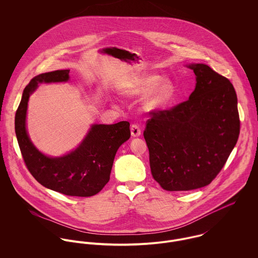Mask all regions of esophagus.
Instances as JSON below:
<instances>
[{"mask_svg": "<svg viewBox=\"0 0 258 258\" xmlns=\"http://www.w3.org/2000/svg\"><path fill=\"white\" fill-rule=\"evenodd\" d=\"M130 129H131V135H132L133 137H138V136L141 135V129H140L139 125H137V124H132Z\"/></svg>", "mask_w": 258, "mask_h": 258, "instance_id": "34e87169", "label": "esophagus"}]
</instances>
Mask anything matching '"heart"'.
<instances>
[{
    "label": "heart",
    "mask_w": 258,
    "mask_h": 258,
    "mask_svg": "<svg viewBox=\"0 0 258 258\" xmlns=\"http://www.w3.org/2000/svg\"><path fill=\"white\" fill-rule=\"evenodd\" d=\"M156 75H146L137 78L128 86H126L124 93L128 96L141 95L144 92L151 89L148 92L144 100V107L147 110H156L164 107L171 99L173 95L172 84L165 79L159 80Z\"/></svg>",
    "instance_id": "obj_1"
}]
</instances>
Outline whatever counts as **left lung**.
<instances>
[{
    "label": "left lung",
    "instance_id": "left-lung-1",
    "mask_svg": "<svg viewBox=\"0 0 258 258\" xmlns=\"http://www.w3.org/2000/svg\"><path fill=\"white\" fill-rule=\"evenodd\" d=\"M188 68L197 76L189 98L170 109L152 111L143 133L152 176L170 191L211 184L226 163L240 130L231 82L207 64Z\"/></svg>",
    "mask_w": 258,
    "mask_h": 258
}]
</instances>
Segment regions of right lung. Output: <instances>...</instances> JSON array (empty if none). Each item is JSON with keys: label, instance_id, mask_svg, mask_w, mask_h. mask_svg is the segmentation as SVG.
<instances>
[{"label": "right lung", "instance_id": "1", "mask_svg": "<svg viewBox=\"0 0 258 258\" xmlns=\"http://www.w3.org/2000/svg\"><path fill=\"white\" fill-rule=\"evenodd\" d=\"M69 74L70 70L55 71L37 75L30 81L16 112L15 130L25 164L39 184L67 196L91 197L108 183L115 154L130 138V123L95 124L79 147L59 158H49L38 152L26 130L29 97L37 84L68 81Z\"/></svg>", "mask_w": 258, "mask_h": 258}]
</instances>
